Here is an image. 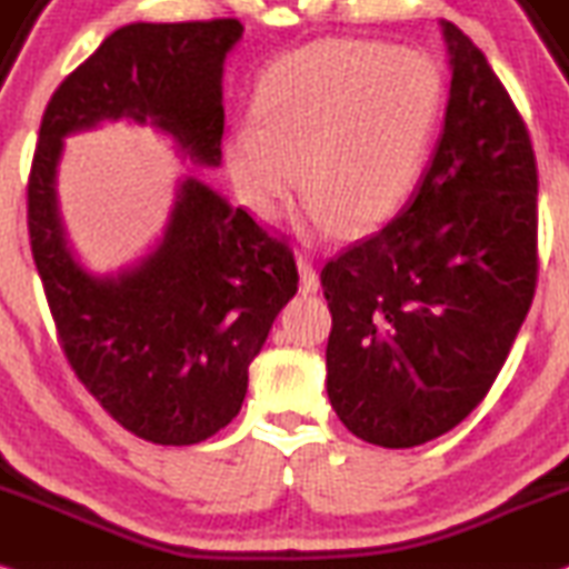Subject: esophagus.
Listing matches in <instances>:
<instances>
[{
	"label": "esophagus",
	"mask_w": 569,
	"mask_h": 569,
	"mask_svg": "<svg viewBox=\"0 0 569 569\" xmlns=\"http://www.w3.org/2000/svg\"><path fill=\"white\" fill-rule=\"evenodd\" d=\"M298 273H300V290H303L306 296H311V292L319 290L317 271L311 269V263L306 258H298Z\"/></svg>",
	"instance_id": "1"
}]
</instances>
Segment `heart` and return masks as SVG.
Masks as SVG:
<instances>
[{
  "label": "heart",
  "mask_w": 569,
  "mask_h": 569,
  "mask_svg": "<svg viewBox=\"0 0 569 569\" xmlns=\"http://www.w3.org/2000/svg\"><path fill=\"white\" fill-rule=\"evenodd\" d=\"M442 111L445 77L429 52L319 39L260 73L250 124L226 138V170L252 218L273 223L303 167L311 229L362 237L412 197Z\"/></svg>",
  "instance_id": "b5f03b06"
}]
</instances>
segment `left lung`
Listing matches in <instances>:
<instances>
[{
	"mask_svg": "<svg viewBox=\"0 0 569 569\" xmlns=\"http://www.w3.org/2000/svg\"><path fill=\"white\" fill-rule=\"evenodd\" d=\"M450 100L410 204L322 269L327 397L353 437L405 450L485 399L538 279L530 136L485 52L442 20Z\"/></svg>",
	"mask_w": 569,
	"mask_h": 569,
	"instance_id": "obj_1",
	"label": "left lung"
}]
</instances>
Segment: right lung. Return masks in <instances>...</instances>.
Masks as SVG:
<instances>
[{
  "label": "right lung",
  "mask_w": 569,
  "mask_h": 569,
  "mask_svg": "<svg viewBox=\"0 0 569 569\" xmlns=\"http://www.w3.org/2000/svg\"><path fill=\"white\" fill-rule=\"evenodd\" d=\"M237 18L130 23L47 103L29 178L31 256L60 349L84 389L153 445H197L242 410L247 367L298 292L290 247L183 172L159 242L119 271L73 252L58 202L63 140L106 122L153 127L193 167L220 164L223 60Z\"/></svg>",
  "instance_id": "right-lung-1"
}]
</instances>
